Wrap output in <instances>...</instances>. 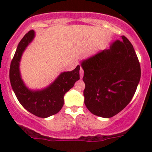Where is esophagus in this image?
Listing matches in <instances>:
<instances>
[{
	"mask_svg": "<svg viewBox=\"0 0 152 152\" xmlns=\"http://www.w3.org/2000/svg\"><path fill=\"white\" fill-rule=\"evenodd\" d=\"M79 74H80V78L82 79L84 76V70L82 68L80 69V71H79Z\"/></svg>",
	"mask_w": 152,
	"mask_h": 152,
	"instance_id": "obj_1",
	"label": "esophagus"
}]
</instances>
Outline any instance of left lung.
<instances>
[{
	"label": "left lung",
	"instance_id": "1",
	"mask_svg": "<svg viewBox=\"0 0 152 152\" xmlns=\"http://www.w3.org/2000/svg\"><path fill=\"white\" fill-rule=\"evenodd\" d=\"M121 39L81 62L85 104L99 117L111 118L124 110L140 82V62L133 45L126 37Z\"/></svg>",
	"mask_w": 152,
	"mask_h": 152
}]
</instances>
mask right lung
Returning a JSON list of instances; mask_svg holds the SVG:
<instances>
[{
	"instance_id": "1",
	"label": "right lung",
	"mask_w": 152,
	"mask_h": 152,
	"mask_svg": "<svg viewBox=\"0 0 152 152\" xmlns=\"http://www.w3.org/2000/svg\"><path fill=\"white\" fill-rule=\"evenodd\" d=\"M35 37L34 30L29 31L18 44L10 65V79L12 90L20 104L29 113L40 118L56 114L64 105V96L80 79V65L71 71L62 72L50 85L41 90H31L21 77L20 62L23 53Z\"/></svg>"
}]
</instances>
